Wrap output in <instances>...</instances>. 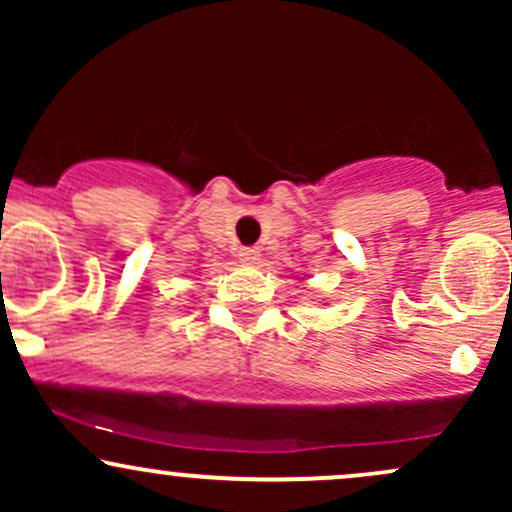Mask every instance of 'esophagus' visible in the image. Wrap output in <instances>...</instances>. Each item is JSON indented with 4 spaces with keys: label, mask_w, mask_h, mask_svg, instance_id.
<instances>
[{
    "label": "esophagus",
    "mask_w": 512,
    "mask_h": 512,
    "mask_svg": "<svg viewBox=\"0 0 512 512\" xmlns=\"http://www.w3.org/2000/svg\"><path fill=\"white\" fill-rule=\"evenodd\" d=\"M257 260H260V250H257V248H243V250H240V262L257 264Z\"/></svg>",
    "instance_id": "obj_1"
}]
</instances>
